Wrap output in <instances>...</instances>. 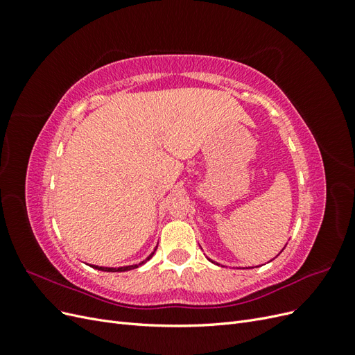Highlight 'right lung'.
I'll return each mask as SVG.
<instances>
[{
    "label": "right lung",
    "instance_id": "obj_1",
    "mask_svg": "<svg viewBox=\"0 0 355 355\" xmlns=\"http://www.w3.org/2000/svg\"><path fill=\"white\" fill-rule=\"evenodd\" d=\"M154 254V253H153ZM151 254V256H153ZM151 256L148 257V259H151ZM146 259V261H148ZM145 261V262H146ZM139 265H142V263H139ZM93 268H96V270H101V271H111V272H123V271H128V270H135V268H137V265H130V266H123V268H103V266H94V265H92Z\"/></svg>",
    "mask_w": 355,
    "mask_h": 355
}]
</instances>
